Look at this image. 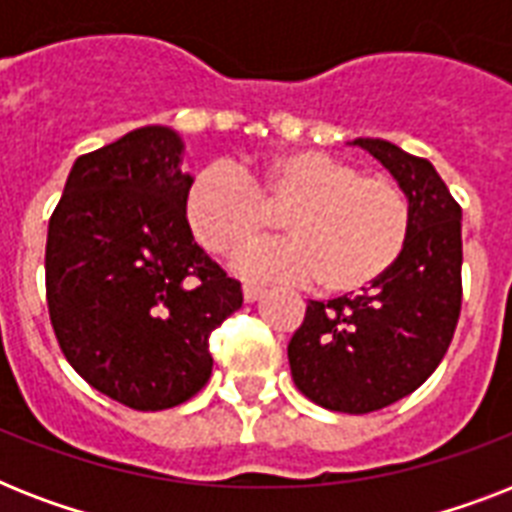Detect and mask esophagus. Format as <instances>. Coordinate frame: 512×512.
<instances>
[{
  "instance_id": "34e87169",
  "label": "esophagus",
  "mask_w": 512,
  "mask_h": 512,
  "mask_svg": "<svg viewBox=\"0 0 512 512\" xmlns=\"http://www.w3.org/2000/svg\"><path fill=\"white\" fill-rule=\"evenodd\" d=\"M265 289L263 287H255V284H244V300L247 303H255V300H260L263 297Z\"/></svg>"
}]
</instances>
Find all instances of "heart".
I'll return each mask as SVG.
<instances>
[{"label":"heart","mask_w":512,"mask_h":512,"mask_svg":"<svg viewBox=\"0 0 512 512\" xmlns=\"http://www.w3.org/2000/svg\"><path fill=\"white\" fill-rule=\"evenodd\" d=\"M285 212L292 240L258 242L233 257L249 281L316 279L327 292H358L396 263L409 236V201L393 180L316 148H292L249 175L209 164L193 177L185 220L201 247L228 255Z\"/></svg>","instance_id":"1"}]
</instances>
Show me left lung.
<instances>
[{
  "mask_svg": "<svg viewBox=\"0 0 512 512\" xmlns=\"http://www.w3.org/2000/svg\"><path fill=\"white\" fill-rule=\"evenodd\" d=\"M353 146L406 193V247L364 295L311 300L287 353L292 380L313 404L366 414L420 388L452 342L462 305V209L428 159L380 138Z\"/></svg>",
  "mask_w": 512,
  "mask_h": 512,
  "instance_id": "1",
  "label": "left lung"
}]
</instances>
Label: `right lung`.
I'll return each mask as SVG.
<instances>
[{
    "instance_id": "obj_1",
    "label": "right lung",
    "mask_w": 512,
    "mask_h": 512,
    "mask_svg": "<svg viewBox=\"0 0 512 512\" xmlns=\"http://www.w3.org/2000/svg\"><path fill=\"white\" fill-rule=\"evenodd\" d=\"M183 138L148 124L79 156L47 228V308L63 356L138 412L183 404L212 374L209 335L244 297L193 241Z\"/></svg>"
}]
</instances>
